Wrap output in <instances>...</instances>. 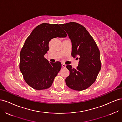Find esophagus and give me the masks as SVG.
<instances>
[{
	"label": "esophagus",
	"instance_id": "obj_1",
	"mask_svg": "<svg viewBox=\"0 0 122 122\" xmlns=\"http://www.w3.org/2000/svg\"><path fill=\"white\" fill-rule=\"evenodd\" d=\"M61 66H62V67H63V68H66V65L65 64H62Z\"/></svg>",
	"mask_w": 122,
	"mask_h": 122
}]
</instances>
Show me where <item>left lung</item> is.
<instances>
[{"label":"left lung","mask_w":122,"mask_h":122,"mask_svg":"<svg viewBox=\"0 0 122 122\" xmlns=\"http://www.w3.org/2000/svg\"><path fill=\"white\" fill-rule=\"evenodd\" d=\"M68 34L72 44V55L79 56L77 69L67 65L70 75L65 79L67 86L72 90L82 91L96 81L101 68L100 51L92 36L82 25L74 22L61 24ZM78 59V58H77Z\"/></svg>","instance_id":"1"}]
</instances>
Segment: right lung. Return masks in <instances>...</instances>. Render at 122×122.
Masks as SVG:
<instances>
[{
    "mask_svg": "<svg viewBox=\"0 0 122 122\" xmlns=\"http://www.w3.org/2000/svg\"><path fill=\"white\" fill-rule=\"evenodd\" d=\"M66 32L57 24L44 23L32 30L22 48L19 68L25 82L32 88L42 90L49 88L61 68L60 62H49L44 55L48 44L54 38H65Z\"/></svg>",
    "mask_w": 122,
    "mask_h": 122,
    "instance_id": "add662e5",
    "label": "right lung"
}]
</instances>
